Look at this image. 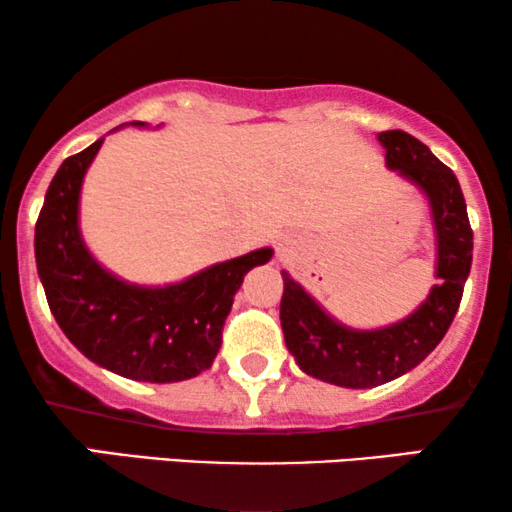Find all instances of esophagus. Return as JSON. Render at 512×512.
Here are the masks:
<instances>
[{
	"instance_id": "obj_1",
	"label": "esophagus",
	"mask_w": 512,
	"mask_h": 512,
	"mask_svg": "<svg viewBox=\"0 0 512 512\" xmlns=\"http://www.w3.org/2000/svg\"><path fill=\"white\" fill-rule=\"evenodd\" d=\"M284 251H286L284 247H279V254H284Z\"/></svg>"
}]
</instances>
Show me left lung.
Listing matches in <instances>:
<instances>
[{
  "label": "left lung",
  "mask_w": 512,
  "mask_h": 512,
  "mask_svg": "<svg viewBox=\"0 0 512 512\" xmlns=\"http://www.w3.org/2000/svg\"><path fill=\"white\" fill-rule=\"evenodd\" d=\"M387 149V167L398 170L426 193L436 228L438 265L429 298L408 319L377 331H354L321 310L289 272L279 319L289 352L303 373L347 389H370L419 366L445 338L459 310L473 261V230L466 200L450 167L403 130L377 135Z\"/></svg>",
  "instance_id": "8db88e82"
}]
</instances>
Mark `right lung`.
<instances>
[{
  "label": "right lung",
  "mask_w": 512,
  "mask_h": 512,
  "mask_svg": "<svg viewBox=\"0 0 512 512\" xmlns=\"http://www.w3.org/2000/svg\"><path fill=\"white\" fill-rule=\"evenodd\" d=\"M102 139L60 165L39 212L34 256L48 307L69 342L97 366L139 382L191 380L214 363L244 275L268 263L272 249L216 263L163 289L121 282L90 256L79 233L83 174Z\"/></svg>",
  "instance_id": "right-lung-1"
}]
</instances>
